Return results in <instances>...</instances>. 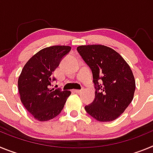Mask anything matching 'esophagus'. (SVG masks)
Listing matches in <instances>:
<instances>
[{"label": "esophagus", "mask_w": 153, "mask_h": 153, "mask_svg": "<svg viewBox=\"0 0 153 153\" xmlns=\"http://www.w3.org/2000/svg\"><path fill=\"white\" fill-rule=\"evenodd\" d=\"M74 93H80L82 92V90H74Z\"/></svg>", "instance_id": "obj_1"}]
</instances>
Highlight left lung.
I'll return each instance as SVG.
<instances>
[{"instance_id":"8db88e82","label":"left lung","mask_w":153,"mask_h":153,"mask_svg":"<svg viewBox=\"0 0 153 153\" xmlns=\"http://www.w3.org/2000/svg\"><path fill=\"white\" fill-rule=\"evenodd\" d=\"M77 51L93 73L95 99L85 109L100 122L118 118L132 102L136 89L132 71L123 56L109 47L82 45Z\"/></svg>"}]
</instances>
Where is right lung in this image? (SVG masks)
<instances>
[{"instance_id":"right-lung-1","label":"right lung","mask_w":153,"mask_h":153,"mask_svg":"<svg viewBox=\"0 0 153 153\" xmlns=\"http://www.w3.org/2000/svg\"><path fill=\"white\" fill-rule=\"evenodd\" d=\"M70 46H52L40 50L24 65L18 78L20 99L36 120L44 122L61 113L71 92L50 88L55 80L52 77L62 58L67 54Z\"/></svg>"}]
</instances>
